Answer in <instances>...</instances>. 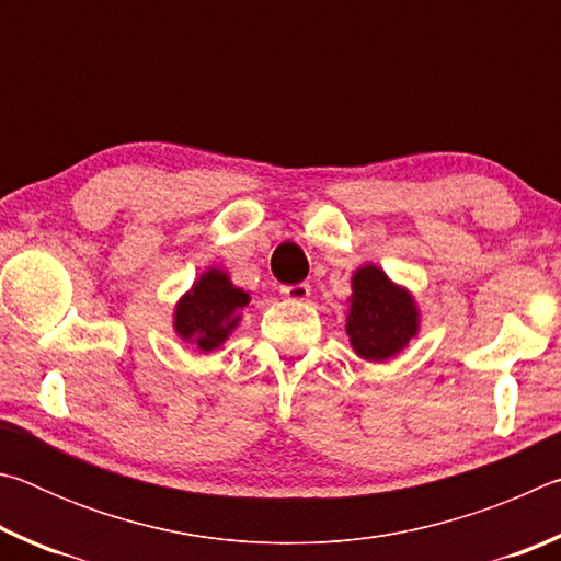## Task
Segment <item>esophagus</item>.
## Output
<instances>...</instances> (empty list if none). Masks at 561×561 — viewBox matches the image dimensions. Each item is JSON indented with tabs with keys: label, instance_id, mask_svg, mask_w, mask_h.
<instances>
[{
	"label": "esophagus",
	"instance_id": "1",
	"mask_svg": "<svg viewBox=\"0 0 561 561\" xmlns=\"http://www.w3.org/2000/svg\"><path fill=\"white\" fill-rule=\"evenodd\" d=\"M282 294H284V299H289V301H307L311 297V287L304 282L287 284V287H282Z\"/></svg>",
	"mask_w": 561,
	"mask_h": 561
}]
</instances>
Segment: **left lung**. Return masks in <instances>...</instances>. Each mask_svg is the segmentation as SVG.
I'll list each match as a JSON object with an SVG mask.
<instances>
[{"label":"left lung","mask_w":561,"mask_h":561,"mask_svg":"<svg viewBox=\"0 0 561 561\" xmlns=\"http://www.w3.org/2000/svg\"><path fill=\"white\" fill-rule=\"evenodd\" d=\"M346 334L364 360L383 364L408 346L421 329L413 294L396 284L376 264H364L351 277Z\"/></svg>","instance_id":"obj_1"}]
</instances>
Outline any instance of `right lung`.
I'll use <instances>...</instances> for the list:
<instances>
[{
  "mask_svg": "<svg viewBox=\"0 0 561 561\" xmlns=\"http://www.w3.org/2000/svg\"><path fill=\"white\" fill-rule=\"evenodd\" d=\"M247 304L250 294L234 287L225 270L210 267L175 304L173 329L180 339L201 348V354H210L240 327V311Z\"/></svg>",
  "mask_w": 561,
  "mask_h": 561,
  "instance_id": "add662e5",
  "label": "right lung"
}]
</instances>
